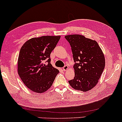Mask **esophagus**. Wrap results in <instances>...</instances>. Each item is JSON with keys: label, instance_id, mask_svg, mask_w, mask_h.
<instances>
[{"label": "esophagus", "instance_id": "1", "mask_svg": "<svg viewBox=\"0 0 122 122\" xmlns=\"http://www.w3.org/2000/svg\"><path fill=\"white\" fill-rule=\"evenodd\" d=\"M63 71H67V70H68V67L67 66H65L63 68Z\"/></svg>", "mask_w": 122, "mask_h": 122}]
</instances>
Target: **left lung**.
<instances>
[{
    "instance_id": "8db88e82",
    "label": "left lung",
    "mask_w": 122,
    "mask_h": 122,
    "mask_svg": "<svg viewBox=\"0 0 122 122\" xmlns=\"http://www.w3.org/2000/svg\"><path fill=\"white\" fill-rule=\"evenodd\" d=\"M65 38L70 44L75 62V77L69 81L71 86L86 92L97 84L104 67L105 56L96 41L81 35H69Z\"/></svg>"
}]
</instances>
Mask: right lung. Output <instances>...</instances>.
Returning a JSON list of instances; mask_svg holds the SVG:
<instances>
[{
	"mask_svg": "<svg viewBox=\"0 0 122 122\" xmlns=\"http://www.w3.org/2000/svg\"><path fill=\"white\" fill-rule=\"evenodd\" d=\"M61 36H43L27 41L20 48L18 73L27 87L36 93H43L52 86L58 69L50 63V55ZM45 60L47 64H45Z\"/></svg>",
	"mask_w": 122,
	"mask_h": 122,
	"instance_id": "add662e5",
	"label": "right lung"
}]
</instances>
